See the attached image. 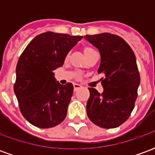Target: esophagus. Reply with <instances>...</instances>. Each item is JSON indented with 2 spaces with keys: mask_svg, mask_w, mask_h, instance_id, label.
<instances>
[{
  "mask_svg": "<svg viewBox=\"0 0 155 155\" xmlns=\"http://www.w3.org/2000/svg\"><path fill=\"white\" fill-rule=\"evenodd\" d=\"M81 87V84H77V83H74V91H77L79 88Z\"/></svg>",
  "mask_w": 155,
  "mask_h": 155,
  "instance_id": "1",
  "label": "esophagus"
}]
</instances>
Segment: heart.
<instances>
[{
  "instance_id": "heart-1",
  "label": "heart",
  "mask_w": 155,
  "mask_h": 155,
  "mask_svg": "<svg viewBox=\"0 0 155 155\" xmlns=\"http://www.w3.org/2000/svg\"><path fill=\"white\" fill-rule=\"evenodd\" d=\"M94 51V50H93L92 48L85 47L84 49V54H87V53H89V52H91V51Z\"/></svg>"
}]
</instances>
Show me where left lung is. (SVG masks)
Returning a JSON list of instances; mask_svg holds the SVG:
<instances>
[{"label": "left lung", "instance_id": "obj_1", "mask_svg": "<svg viewBox=\"0 0 155 155\" xmlns=\"http://www.w3.org/2000/svg\"><path fill=\"white\" fill-rule=\"evenodd\" d=\"M84 37L100 51L98 73L104 74L101 80L104 88L102 94L89 88L87 115L101 128H116L128 120L138 96L140 76L136 58L130 45L119 35L101 33Z\"/></svg>", "mask_w": 155, "mask_h": 155}]
</instances>
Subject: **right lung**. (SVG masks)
<instances>
[{
  "label": "right lung",
  "mask_w": 155,
  "mask_h": 155,
  "mask_svg": "<svg viewBox=\"0 0 155 155\" xmlns=\"http://www.w3.org/2000/svg\"><path fill=\"white\" fill-rule=\"evenodd\" d=\"M82 38L45 32L35 36L21 54L14 92L22 115L33 125L51 128L66 117L74 86L60 84L53 71L63 65L68 53Z\"/></svg>",
  "instance_id": "obj_1"
}]
</instances>
